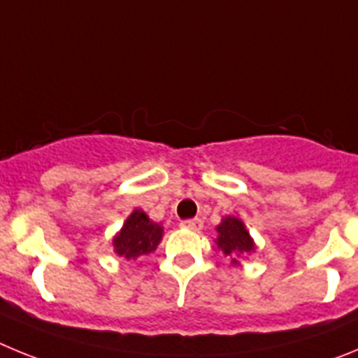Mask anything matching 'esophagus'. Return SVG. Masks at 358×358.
Listing matches in <instances>:
<instances>
[{"mask_svg":"<svg viewBox=\"0 0 358 358\" xmlns=\"http://www.w3.org/2000/svg\"><path fill=\"white\" fill-rule=\"evenodd\" d=\"M182 227H186V229H192V231H201L202 220L201 218H192V220H186V222H182Z\"/></svg>","mask_w":358,"mask_h":358,"instance_id":"34e87169","label":"esophagus"}]
</instances>
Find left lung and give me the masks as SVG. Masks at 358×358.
I'll return each mask as SVG.
<instances>
[{
    "instance_id": "obj_1",
    "label": "left lung",
    "mask_w": 358,
    "mask_h": 358,
    "mask_svg": "<svg viewBox=\"0 0 358 358\" xmlns=\"http://www.w3.org/2000/svg\"><path fill=\"white\" fill-rule=\"evenodd\" d=\"M217 248L226 256H235L233 264H238L236 258L255 251V242H252L249 231L245 229L243 222L236 217H224L222 222L217 226Z\"/></svg>"
}]
</instances>
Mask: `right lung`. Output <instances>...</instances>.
<instances>
[{
  "label": "right lung",
  "instance_id": "add662e5",
  "mask_svg": "<svg viewBox=\"0 0 358 358\" xmlns=\"http://www.w3.org/2000/svg\"><path fill=\"white\" fill-rule=\"evenodd\" d=\"M161 238H163V227L152 222L145 211L134 210L129 215L118 235L113 238V245L116 255L127 260H136L138 256L156 251Z\"/></svg>",
  "mask_w": 358,
  "mask_h": 358
}]
</instances>
